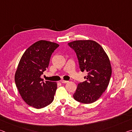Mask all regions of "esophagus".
<instances>
[{
    "instance_id": "1",
    "label": "esophagus",
    "mask_w": 132,
    "mask_h": 132,
    "mask_svg": "<svg viewBox=\"0 0 132 132\" xmlns=\"http://www.w3.org/2000/svg\"><path fill=\"white\" fill-rule=\"evenodd\" d=\"M61 82H62V83H67V82H69V81H66V80H61Z\"/></svg>"
}]
</instances>
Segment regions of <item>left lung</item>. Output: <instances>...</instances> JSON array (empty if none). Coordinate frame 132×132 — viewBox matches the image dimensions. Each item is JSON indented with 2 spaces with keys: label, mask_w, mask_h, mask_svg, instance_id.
Segmentation results:
<instances>
[{
  "label": "left lung",
  "mask_w": 132,
  "mask_h": 132,
  "mask_svg": "<svg viewBox=\"0 0 132 132\" xmlns=\"http://www.w3.org/2000/svg\"><path fill=\"white\" fill-rule=\"evenodd\" d=\"M68 45L76 53L80 70L87 72L86 80L78 84L73 98L83 104L93 103L109 84L112 74L109 57L102 46L92 40H78Z\"/></svg>",
  "instance_id": "obj_1"
}]
</instances>
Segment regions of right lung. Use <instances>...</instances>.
I'll return each instance as SVG.
<instances>
[{"label": "right lung", "instance_id": "obj_1", "mask_svg": "<svg viewBox=\"0 0 132 132\" xmlns=\"http://www.w3.org/2000/svg\"><path fill=\"white\" fill-rule=\"evenodd\" d=\"M59 46L55 42L40 40L27 49L19 62L15 73V85L24 101L35 108H44L54 99L56 82H44L41 76Z\"/></svg>", "mask_w": 132, "mask_h": 132}]
</instances>
